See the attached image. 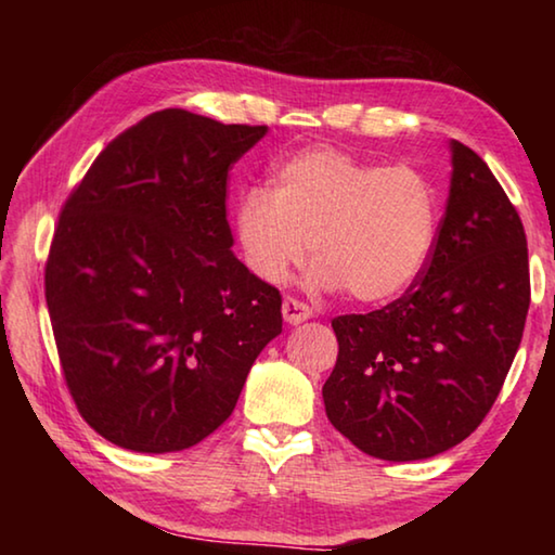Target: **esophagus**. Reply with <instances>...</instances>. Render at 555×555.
<instances>
[{
	"mask_svg": "<svg viewBox=\"0 0 555 555\" xmlns=\"http://www.w3.org/2000/svg\"><path fill=\"white\" fill-rule=\"evenodd\" d=\"M281 313H284V321L288 325H300L308 318H313V308L306 306L304 300L296 298H284V306H281Z\"/></svg>",
	"mask_w": 555,
	"mask_h": 555,
	"instance_id": "1",
	"label": "esophagus"
}]
</instances>
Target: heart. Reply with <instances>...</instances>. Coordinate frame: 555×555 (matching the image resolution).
I'll return each instance as SVG.
<instances>
[{"label":"heart","mask_w":555,"mask_h":555,"mask_svg":"<svg viewBox=\"0 0 555 555\" xmlns=\"http://www.w3.org/2000/svg\"><path fill=\"white\" fill-rule=\"evenodd\" d=\"M242 257L267 284L286 281L308 247L311 281L370 306L401 298L424 274L438 237V198L418 168L379 166L331 146L284 158L269 188L234 208Z\"/></svg>","instance_id":"1"}]
</instances>
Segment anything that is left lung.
Wrapping results in <instances>:
<instances>
[{
	"instance_id": "1",
	"label": "left lung",
	"mask_w": 555,
	"mask_h": 555,
	"mask_svg": "<svg viewBox=\"0 0 555 555\" xmlns=\"http://www.w3.org/2000/svg\"><path fill=\"white\" fill-rule=\"evenodd\" d=\"M450 191L434 255L406 294L333 321L331 424L362 453L426 460L473 434L500 393L529 313L519 212L473 149L450 142Z\"/></svg>"
}]
</instances>
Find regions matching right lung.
<instances>
[{"label": "right lung", "mask_w": 555, "mask_h": 555, "mask_svg": "<svg viewBox=\"0 0 555 555\" xmlns=\"http://www.w3.org/2000/svg\"><path fill=\"white\" fill-rule=\"evenodd\" d=\"M267 127L154 112L63 205L46 304L65 384L102 438L185 450L234 411L281 296L232 255L228 171Z\"/></svg>", "instance_id": "1"}]
</instances>
